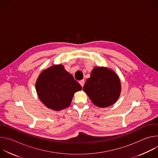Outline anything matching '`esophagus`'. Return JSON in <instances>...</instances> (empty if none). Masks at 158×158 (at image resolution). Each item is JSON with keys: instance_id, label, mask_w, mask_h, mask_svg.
<instances>
[{"instance_id": "1", "label": "esophagus", "mask_w": 158, "mask_h": 158, "mask_svg": "<svg viewBox=\"0 0 158 158\" xmlns=\"http://www.w3.org/2000/svg\"><path fill=\"white\" fill-rule=\"evenodd\" d=\"M79 82V84H81V85L82 87H83V86H84V79L81 80Z\"/></svg>"}]
</instances>
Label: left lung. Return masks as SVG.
<instances>
[{"mask_svg":"<svg viewBox=\"0 0 158 158\" xmlns=\"http://www.w3.org/2000/svg\"><path fill=\"white\" fill-rule=\"evenodd\" d=\"M83 91L94 105L106 107L118 101L121 91V81L112 70L104 67H96L91 77L86 80Z\"/></svg>","mask_w":158,"mask_h":158,"instance_id":"8db88e82","label":"left lung"}]
</instances>
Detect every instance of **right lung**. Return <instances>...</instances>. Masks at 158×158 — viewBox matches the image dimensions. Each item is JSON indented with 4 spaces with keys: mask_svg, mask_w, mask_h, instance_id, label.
<instances>
[{
    "mask_svg": "<svg viewBox=\"0 0 158 158\" xmlns=\"http://www.w3.org/2000/svg\"><path fill=\"white\" fill-rule=\"evenodd\" d=\"M36 92L41 102L49 109L59 110L68 107L81 85L67 72L62 65H54L44 70L35 82Z\"/></svg>",
    "mask_w": 158,
    "mask_h": 158,
    "instance_id": "right-lung-1",
    "label": "right lung"
}]
</instances>
